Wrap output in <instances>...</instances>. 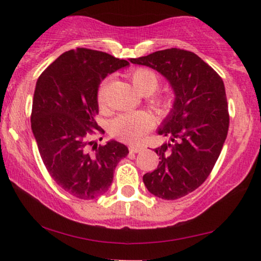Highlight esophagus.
I'll list each match as a JSON object with an SVG mask.
<instances>
[{"mask_svg":"<svg viewBox=\"0 0 261 261\" xmlns=\"http://www.w3.org/2000/svg\"><path fill=\"white\" fill-rule=\"evenodd\" d=\"M144 147L140 145H134V146H129V152L130 153H138V152H141Z\"/></svg>","mask_w":261,"mask_h":261,"instance_id":"esophagus-1","label":"esophagus"}]
</instances>
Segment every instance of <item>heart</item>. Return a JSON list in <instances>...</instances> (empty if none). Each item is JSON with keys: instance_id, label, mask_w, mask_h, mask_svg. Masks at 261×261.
I'll list each match as a JSON object with an SVG mask.
<instances>
[{"instance_id": "b5f03b06", "label": "heart", "mask_w": 261, "mask_h": 261, "mask_svg": "<svg viewBox=\"0 0 261 261\" xmlns=\"http://www.w3.org/2000/svg\"><path fill=\"white\" fill-rule=\"evenodd\" d=\"M130 82L134 88L142 95H151L158 89L159 81L156 74L152 70L139 67L130 72ZM107 82H103L98 90V102L105 101ZM165 102H156L158 108H164ZM152 117L145 112L123 113L115 117L110 123V133L120 140L126 142H137L144 137L146 132L152 127Z\"/></svg>"}]
</instances>
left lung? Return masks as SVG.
Here are the masks:
<instances>
[{
  "instance_id": "obj_1",
  "label": "left lung",
  "mask_w": 261,
  "mask_h": 261,
  "mask_svg": "<svg viewBox=\"0 0 261 261\" xmlns=\"http://www.w3.org/2000/svg\"><path fill=\"white\" fill-rule=\"evenodd\" d=\"M129 62L158 71L174 95L172 108L156 129L169 141L154 149L160 162L142 178L145 187L167 201L184 197L208 178L226 141L229 115L223 81L197 55L180 48Z\"/></svg>"
}]
</instances>
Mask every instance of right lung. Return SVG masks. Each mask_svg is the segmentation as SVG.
Wrapping results in <instances>:
<instances>
[{
  "mask_svg": "<svg viewBox=\"0 0 261 261\" xmlns=\"http://www.w3.org/2000/svg\"><path fill=\"white\" fill-rule=\"evenodd\" d=\"M129 66L124 59L88 48L60 55L38 78L32 106V132L48 173L74 197L92 199L108 191L114 171L127 156L116 140L92 146L98 88L108 74Z\"/></svg>",
  "mask_w": 261,
  "mask_h": 261,
  "instance_id": "obj_1",
  "label": "right lung"
}]
</instances>
